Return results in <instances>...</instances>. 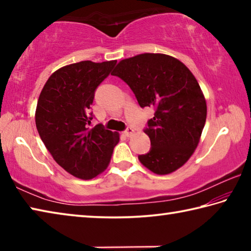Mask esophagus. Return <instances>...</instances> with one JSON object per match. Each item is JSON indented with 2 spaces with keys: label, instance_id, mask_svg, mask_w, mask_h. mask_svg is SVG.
Segmentation results:
<instances>
[{
  "label": "esophagus",
  "instance_id": "esophagus-1",
  "mask_svg": "<svg viewBox=\"0 0 251 251\" xmlns=\"http://www.w3.org/2000/svg\"><path fill=\"white\" fill-rule=\"evenodd\" d=\"M134 133H135V131H134L133 128H131V127H128V128L125 130V135L127 136V137H130V136H133Z\"/></svg>",
  "mask_w": 251,
  "mask_h": 251
}]
</instances>
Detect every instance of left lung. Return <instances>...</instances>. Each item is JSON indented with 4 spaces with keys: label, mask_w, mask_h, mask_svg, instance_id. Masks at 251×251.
I'll use <instances>...</instances> for the list:
<instances>
[{
    "label": "left lung",
    "mask_w": 251,
    "mask_h": 251,
    "mask_svg": "<svg viewBox=\"0 0 251 251\" xmlns=\"http://www.w3.org/2000/svg\"><path fill=\"white\" fill-rule=\"evenodd\" d=\"M113 75L128 85L141 107H154L145 133L150 152L138 159L157 175H167L187 163L201 141L207 104L196 77L171 55L144 53L122 59Z\"/></svg>",
    "instance_id": "obj_1"
}]
</instances>
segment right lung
<instances>
[{"label": "right lung", "mask_w": 251, "mask_h": 251, "mask_svg": "<svg viewBox=\"0 0 251 251\" xmlns=\"http://www.w3.org/2000/svg\"><path fill=\"white\" fill-rule=\"evenodd\" d=\"M116 61H82L50 76L35 110L40 137L54 160L79 179H92L107 168L120 134L101 125L88 128L97 86Z\"/></svg>", "instance_id": "right-lung-1"}]
</instances>
